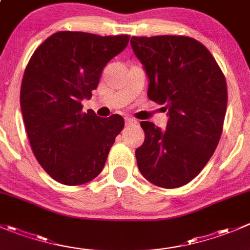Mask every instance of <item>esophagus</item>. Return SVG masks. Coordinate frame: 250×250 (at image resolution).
Returning a JSON list of instances; mask_svg holds the SVG:
<instances>
[{
  "mask_svg": "<svg viewBox=\"0 0 250 250\" xmlns=\"http://www.w3.org/2000/svg\"><path fill=\"white\" fill-rule=\"evenodd\" d=\"M137 121L133 120V118H125V125H137Z\"/></svg>",
  "mask_w": 250,
  "mask_h": 250,
  "instance_id": "obj_1",
  "label": "esophagus"
}]
</instances>
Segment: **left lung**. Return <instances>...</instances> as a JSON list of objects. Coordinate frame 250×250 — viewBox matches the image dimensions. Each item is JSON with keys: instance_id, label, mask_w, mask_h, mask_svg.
Segmentation results:
<instances>
[{"instance_id": "left-lung-1", "label": "left lung", "mask_w": 250, "mask_h": 250, "mask_svg": "<svg viewBox=\"0 0 250 250\" xmlns=\"http://www.w3.org/2000/svg\"><path fill=\"white\" fill-rule=\"evenodd\" d=\"M149 78L147 96L168 110L166 130L143 121L138 168L161 188H178L200 173L220 142L227 107L224 73L210 51L189 36H133Z\"/></svg>"}]
</instances>
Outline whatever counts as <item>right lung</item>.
Returning a JSON list of instances; mask_svg holds the SVG:
<instances>
[{
    "instance_id": "right-lung-1",
    "label": "right lung",
    "mask_w": 250,
    "mask_h": 250,
    "mask_svg": "<svg viewBox=\"0 0 250 250\" xmlns=\"http://www.w3.org/2000/svg\"><path fill=\"white\" fill-rule=\"evenodd\" d=\"M129 36L57 31L31 56L21 86V108L31 150L58 183L81 186L99 176L116 137L120 115L83 112V99L98 88L106 64Z\"/></svg>"
}]
</instances>
